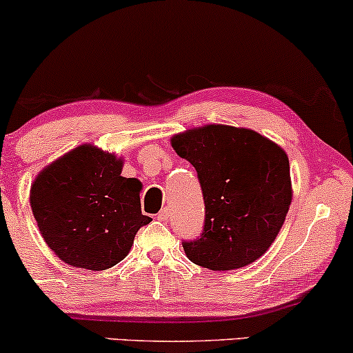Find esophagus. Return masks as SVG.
I'll use <instances>...</instances> for the list:
<instances>
[{"label": "esophagus", "instance_id": "obj_1", "mask_svg": "<svg viewBox=\"0 0 353 353\" xmlns=\"http://www.w3.org/2000/svg\"><path fill=\"white\" fill-rule=\"evenodd\" d=\"M169 214H171V210H169L168 207H165V209H163L158 215H156V219H158L159 222H165V220L169 219Z\"/></svg>", "mask_w": 353, "mask_h": 353}]
</instances>
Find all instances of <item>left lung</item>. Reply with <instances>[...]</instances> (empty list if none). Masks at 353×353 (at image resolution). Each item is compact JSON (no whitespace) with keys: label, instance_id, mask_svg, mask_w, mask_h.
Segmentation results:
<instances>
[{"label":"left lung","instance_id":"8db88e82","mask_svg":"<svg viewBox=\"0 0 353 353\" xmlns=\"http://www.w3.org/2000/svg\"><path fill=\"white\" fill-rule=\"evenodd\" d=\"M171 143L197 171L205 203L201 236L182 241L189 260L214 271L258 260L291 205L286 152L256 131L225 125L189 130Z\"/></svg>","mask_w":353,"mask_h":353}]
</instances>
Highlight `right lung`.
<instances>
[{
	"mask_svg": "<svg viewBox=\"0 0 353 353\" xmlns=\"http://www.w3.org/2000/svg\"><path fill=\"white\" fill-rule=\"evenodd\" d=\"M123 161L82 144L42 169L31 188V209L42 239L75 268L100 271L120 263L139 228L141 182L121 176Z\"/></svg>",
	"mask_w": 353,
	"mask_h": 353,
	"instance_id": "right-lung-1",
	"label": "right lung"
}]
</instances>
